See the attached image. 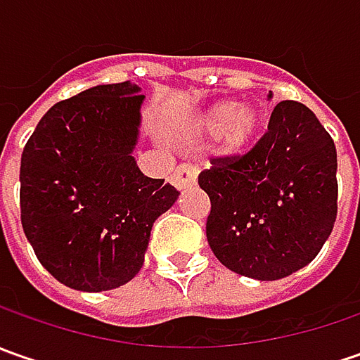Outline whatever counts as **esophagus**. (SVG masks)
<instances>
[{
	"label": "esophagus",
	"mask_w": 360,
	"mask_h": 360,
	"mask_svg": "<svg viewBox=\"0 0 360 360\" xmlns=\"http://www.w3.org/2000/svg\"><path fill=\"white\" fill-rule=\"evenodd\" d=\"M196 166L192 164H180L172 174V184L178 190H186V188H192L196 184Z\"/></svg>",
	"instance_id": "obj_1"
}]
</instances>
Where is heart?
Returning a JSON list of instances; mask_svg holds the SVG:
<instances>
[{"mask_svg":"<svg viewBox=\"0 0 360 360\" xmlns=\"http://www.w3.org/2000/svg\"><path fill=\"white\" fill-rule=\"evenodd\" d=\"M262 126L264 112L252 102H218L192 120V130L198 136H212L214 152L226 158L246 154L258 140Z\"/></svg>","mask_w":360,"mask_h":360,"instance_id":"1","label":"heart"}]
</instances>
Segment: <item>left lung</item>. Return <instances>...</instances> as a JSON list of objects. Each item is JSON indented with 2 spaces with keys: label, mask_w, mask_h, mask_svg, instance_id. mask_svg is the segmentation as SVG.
<instances>
[{
  "label": "left lung",
  "mask_w": 360,
  "mask_h": 360,
  "mask_svg": "<svg viewBox=\"0 0 360 360\" xmlns=\"http://www.w3.org/2000/svg\"><path fill=\"white\" fill-rule=\"evenodd\" d=\"M198 184L210 198L206 238L216 258L242 276L278 281L307 266L333 232L337 148L307 105L284 100L255 148L212 158Z\"/></svg>",
  "instance_id": "1"
}]
</instances>
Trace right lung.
Listing matches in <instances>:
<instances>
[{
  "label": "right lung",
  "instance_id": "1",
  "mask_svg": "<svg viewBox=\"0 0 360 360\" xmlns=\"http://www.w3.org/2000/svg\"><path fill=\"white\" fill-rule=\"evenodd\" d=\"M144 96L105 84L51 105L21 154V226L37 260L65 286L112 290L144 264L150 230L178 198L131 156Z\"/></svg>",
  "mask_w": 360,
  "mask_h": 360
}]
</instances>
